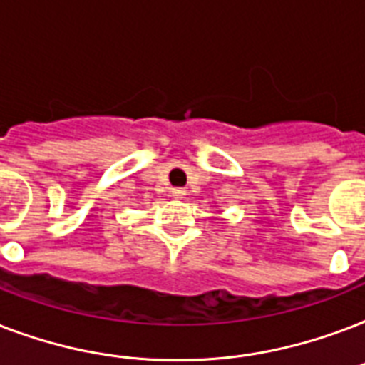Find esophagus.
I'll return each instance as SVG.
<instances>
[{
    "label": "esophagus",
    "instance_id": "esophagus-1",
    "mask_svg": "<svg viewBox=\"0 0 365 365\" xmlns=\"http://www.w3.org/2000/svg\"><path fill=\"white\" fill-rule=\"evenodd\" d=\"M185 195H187V191H185L183 187L172 189V197H174V199H185Z\"/></svg>",
    "mask_w": 365,
    "mask_h": 365
}]
</instances>
